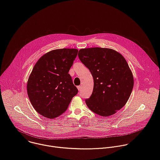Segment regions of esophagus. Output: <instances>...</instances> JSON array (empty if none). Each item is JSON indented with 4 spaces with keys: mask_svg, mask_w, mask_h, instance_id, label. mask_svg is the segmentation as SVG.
Segmentation results:
<instances>
[{
    "mask_svg": "<svg viewBox=\"0 0 160 160\" xmlns=\"http://www.w3.org/2000/svg\"><path fill=\"white\" fill-rule=\"evenodd\" d=\"M77 88L78 89V90H80V89H81V86H78V87H77Z\"/></svg>",
    "mask_w": 160,
    "mask_h": 160,
    "instance_id": "esophagus-1",
    "label": "esophagus"
}]
</instances>
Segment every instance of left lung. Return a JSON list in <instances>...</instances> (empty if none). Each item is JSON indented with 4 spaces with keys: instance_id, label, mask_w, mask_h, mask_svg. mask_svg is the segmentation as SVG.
I'll use <instances>...</instances> for the list:
<instances>
[{
    "instance_id": "left-lung-1",
    "label": "left lung",
    "mask_w": 160,
    "mask_h": 160,
    "mask_svg": "<svg viewBox=\"0 0 160 160\" xmlns=\"http://www.w3.org/2000/svg\"><path fill=\"white\" fill-rule=\"evenodd\" d=\"M78 53L94 78L92 94L85 99L88 108L102 117L116 113L127 103L133 87V75L125 59L108 48L82 49Z\"/></svg>"
}]
</instances>
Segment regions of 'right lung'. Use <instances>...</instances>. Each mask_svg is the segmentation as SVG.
Here are the masks:
<instances>
[{"label": "right lung", "instance_id": "add662e5", "mask_svg": "<svg viewBox=\"0 0 160 160\" xmlns=\"http://www.w3.org/2000/svg\"><path fill=\"white\" fill-rule=\"evenodd\" d=\"M78 54L75 49H60L42 56L27 83L29 99L37 112L53 119L61 115L78 92L68 72Z\"/></svg>", "mask_w": 160, "mask_h": 160}]
</instances>
